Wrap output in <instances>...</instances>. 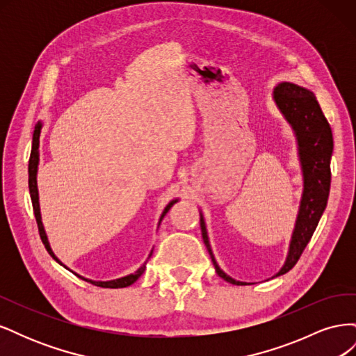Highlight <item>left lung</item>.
<instances>
[{
	"instance_id": "obj_1",
	"label": "left lung",
	"mask_w": 356,
	"mask_h": 356,
	"mask_svg": "<svg viewBox=\"0 0 356 356\" xmlns=\"http://www.w3.org/2000/svg\"><path fill=\"white\" fill-rule=\"evenodd\" d=\"M275 101L297 134L300 159L305 172L303 200H301L289 254L285 266L276 275L281 276L297 264L312 234L316 230L322 212L327 207L331 182L330 160L332 153V134L315 95L310 90L293 83H281L275 89ZM200 229L203 242L208 248L217 275L233 285H246L245 282L234 281V279L225 275L218 267L217 261L213 260L202 217Z\"/></svg>"
}]
</instances>
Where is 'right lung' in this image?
I'll use <instances>...</instances> for the list:
<instances>
[{
	"label": "right lung",
	"instance_id": "right-lung-1",
	"mask_svg": "<svg viewBox=\"0 0 356 356\" xmlns=\"http://www.w3.org/2000/svg\"><path fill=\"white\" fill-rule=\"evenodd\" d=\"M40 132H41V124L38 123L35 126V131H34V136H32V149H31V157H29V195H31V200H32V208H34V215H35V220H37V225H38V232H40V238L42 241V243H44L47 252L55 258V260L58 263H60L58 258L55 257V254H53V251L50 250V245L47 242V236L44 233V229H42V222H41V215H40V204H38V190H37V166H38V144H40ZM177 200L170 202L165 212L161 213V218L165 217L166 212L170 209L172 204H174ZM160 218V220H161ZM145 270V264L141 266L138 268V270L134 273V275H129V276H124L122 279H117V281H110V282H93V281H89L90 284L96 285V286H101V288H124V286H129L132 285L136 279L141 276ZM83 279V277H81ZM86 281V279H84Z\"/></svg>",
	"mask_w": 356,
	"mask_h": 356
}]
</instances>
